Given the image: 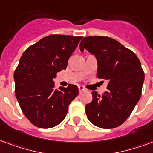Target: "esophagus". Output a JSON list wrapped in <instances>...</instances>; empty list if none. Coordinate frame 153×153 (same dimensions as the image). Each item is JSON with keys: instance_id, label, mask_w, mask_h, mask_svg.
<instances>
[{"instance_id": "1", "label": "esophagus", "mask_w": 153, "mask_h": 153, "mask_svg": "<svg viewBox=\"0 0 153 153\" xmlns=\"http://www.w3.org/2000/svg\"><path fill=\"white\" fill-rule=\"evenodd\" d=\"M79 92H81V91H85V88H84L83 86L79 85Z\"/></svg>"}]
</instances>
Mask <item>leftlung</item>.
I'll return each instance as SVG.
<instances>
[{"instance_id": "obj_1", "label": "left lung", "mask_w": 153, "mask_h": 153, "mask_svg": "<svg viewBox=\"0 0 153 153\" xmlns=\"http://www.w3.org/2000/svg\"><path fill=\"white\" fill-rule=\"evenodd\" d=\"M79 48L96 56L97 77L108 82V91L102 96L92 91V101L85 107L88 120L100 128L119 126L141 97L144 72L140 60L132 51L107 36L84 37Z\"/></svg>"}]
</instances>
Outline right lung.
<instances>
[{"instance_id": "add662e5", "label": "right lung", "mask_w": 153, "mask_h": 153, "mask_svg": "<svg viewBox=\"0 0 153 153\" xmlns=\"http://www.w3.org/2000/svg\"><path fill=\"white\" fill-rule=\"evenodd\" d=\"M82 36L50 35L30 45L14 71L15 96L27 119L48 129L64 120L68 107L79 94L76 85L55 88L56 73L67 67L69 58Z\"/></svg>"}]
</instances>
